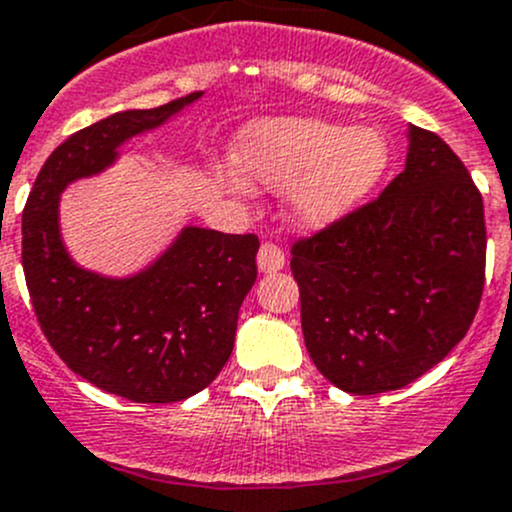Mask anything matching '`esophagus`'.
Masks as SVG:
<instances>
[{
    "label": "esophagus",
    "instance_id": "1",
    "mask_svg": "<svg viewBox=\"0 0 512 512\" xmlns=\"http://www.w3.org/2000/svg\"><path fill=\"white\" fill-rule=\"evenodd\" d=\"M284 250L279 245H274V242H262L260 252H257V267H260V272L265 274H272V272H279L284 267Z\"/></svg>",
    "mask_w": 512,
    "mask_h": 512
}]
</instances>
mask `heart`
<instances>
[{
  "instance_id": "b5f03b06",
  "label": "heart",
  "mask_w": 512,
  "mask_h": 512,
  "mask_svg": "<svg viewBox=\"0 0 512 512\" xmlns=\"http://www.w3.org/2000/svg\"><path fill=\"white\" fill-rule=\"evenodd\" d=\"M390 147L380 129L348 127L324 117H282L247 125L233 144L245 184L284 191L301 228L338 223L383 179Z\"/></svg>"
}]
</instances>
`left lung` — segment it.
I'll return each instance as SVG.
<instances>
[{
	"instance_id": "1",
	"label": "left lung",
	"mask_w": 512,
	"mask_h": 512,
	"mask_svg": "<svg viewBox=\"0 0 512 512\" xmlns=\"http://www.w3.org/2000/svg\"><path fill=\"white\" fill-rule=\"evenodd\" d=\"M402 174L292 247L306 351L351 395L400 390L466 336L486 277L483 198L464 161L410 125Z\"/></svg>"
}]
</instances>
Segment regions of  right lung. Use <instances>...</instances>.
I'll list each match as a JSON object with an SVG mask.
<instances>
[{"mask_svg":"<svg viewBox=\"0 0 512 512\" xmlns=\"http://www.w3.org/2000/svg\"><path fill=\"white\" fill-rule=\"evenodd\" d=\"M201 98L115 112L71 134L41 166L21 218V265L43 336L73 373L132 402H181L213 383L233 353L260 240L186 225L152 265L105 277L68 255L58 206L73 181L110 169L122 144Z\"/></svg>","mask_w":512,"mask_h":512,"instance_id":"right-lung-1","label":"right lung"}]
</instances>
